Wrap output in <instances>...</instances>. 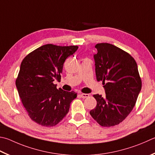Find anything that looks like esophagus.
I'll return each instance as SVG.
<instances>
[{
	"label": "esophagus",
	"instance_id": "esophagus-1",
	"mask_svg": "<svg viewBox=\"0 0 155 155\" xmlns=\"http://www.w3.org/2000/svg\"><path fill=\"white\" fill-rule=\"evenodd\" d=\"M79 95H80V97H81L82 98H86V97H88L89 96V95L87 94H81Z\"/></svg>",
	"mask_w": 155,
	"mask_h": 155
}]
</instances>
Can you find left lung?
Here are the masks:
<instances>
[{"label": "left lung", "mask_w": 155, "mask_h": 155, "mask_svg": "<svg viewBox=\"0 0 155 155\" xmlns=\"http://www.w3.org/2000/svg\"><path fill=\"white\" fill-rule=\"evenodd\" d=\"M95 47V74L97 81H102L106 96L94 95L97 105L89 113L101 126H114L133 110L141 91V78L136 61L127 52L106 43Z\"/></svg>", "instance_id": "1"}]
</instances>
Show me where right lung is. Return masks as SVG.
Instances as JSON below:
<instances>
[{"label": "right lung", "instance_id": "right-lung-1", "mask_svg": "<svg viewBox=\"0 0 155 155\" xmlns=\"http://www.w3.org/2000/svg\"><path fill=\"white\" fill-rule=\"evenodd\" d=\"M78 46L47 44L28 54L22 60L15 85L22 104L34 122L43 127L58 125L68 114L74 91L58 89L66 59Z\"/></svg>", "mask_w": 155, "mask_h": 155}]
</instances>
